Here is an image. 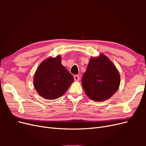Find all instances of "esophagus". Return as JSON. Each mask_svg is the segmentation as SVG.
Segmentation results:
<instances>
[{
	"label": "esophagus",
	"mask_w": 146,
	"mask_h": 146,
	"mask_svg": "<svg viewBox=\"0 0 146 146\" xmlns=\"http://www.w3.org/2000/svg\"><path fill=\"white\" fill-rule=\"evenodd\" d=\"M74 80L76 81V82H78L79 80H80V77H79L78 76H77V75H76V76H74Z\"/></svg>",
	"instance_id": "34e87169"
}]
</instances>
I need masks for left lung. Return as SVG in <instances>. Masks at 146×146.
<instances>
[{"instance_id":"left-lung-1","label":"left lung","mask_w":146,"mask_h":146,"mask_svg":"<svg viewBox=\"0 0 146 146\" xmlns=\"http://www.w3.org/2000/svg\"><path fill=\"white\" fill-rule=\"evenodd\" d=\"M82 85L88 98L96 102L104 101L118 90L120 75L108 57L100 54L90 59Z\"/></svg>"}]
</instances>
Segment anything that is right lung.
<instances>
[{
	"label": "right lung",
	"mask_w": 146,
	"mask_h": 146,
	"mask_svg": "<svg viewBox=\"0 0 146 146\" xmlns=\"http://www.w3.org/2000/svg\"><path fill=\"white\" fill-rule=\"evenodd\" d=\"M60 55L49 57L39 64L35 74V90L42 98L54 100L63 96L74 82V77L61 63Z\"/></svg>",
	"instance_id": "add662e5"
}]
</instances>
